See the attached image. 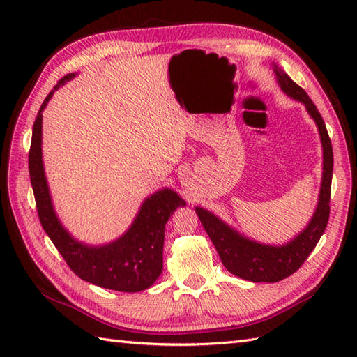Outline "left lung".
Wrapping results in <instances>:
<instances>
[{"instance_id": "1", "label": "left lung", "mask_w": 357, "mask_h": 357, "mask_svg": "<svg viewBox=\"0 0 357 357\" xmlns=\"http://www.w3.org/2000/svg\"><path fill=\"white\" fill-rule=\"evenodd\" d=\"M278 82L284 92L305 104L310 116L319 128L322 149H324V173L319 192V202L304 231H301L291 242L285 245H264L259 242L250 241L241 236L238 231L230 229L213 213L196 207L201 224L206 229L208 238L213 242L216 252L221 257L224 267L231 275L252 282H278L291 276L301 265L305 262L310 253L313 252L322 233L327 229L330 218V198H331V176H333V147L321 113L310 100V96L301 86L275 67Z\"/></svg>"}]
</instances>
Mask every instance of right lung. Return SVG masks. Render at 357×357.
<instances>
[{
	"label": "right lung",
	"instance_id": "add662e5",
	"mask_svg": "<svg viewBox=\"0 0 357 357\" xmlns=\"http://www.w3.org/2000/svg\"><path fill=\"white\" fill-rule=\"evenodd\" d=\"M75 77L66 75L45 96L33 123L29 150V174L32 183L36 211L44 231L64 257L75 275L82 280L109 290L136 293L149 288L162 273V248L165 224L173 211L184 207L185 201L170 188H164L144 201L138 216L119 239L102 247L84 245L75 241L53 211L41 153L43 110L53 92Z\"/></svg>",
	"mask_w": 357,
	"mask_h": 357
}]
</instances>
